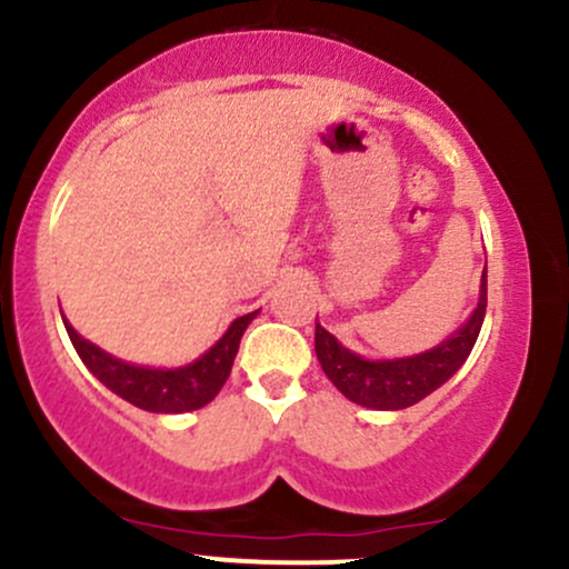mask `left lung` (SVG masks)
I'll return each instance as SVG.
<instances>
[{
	"label": "left lung",
	"instance_id": "obj_1",
	"mask_svg": "<svg viewBox=\"0 0 569 569\" xmlns=\"http://www.w3.org/2000/svg\"><path fill=\"white\" fill-rule=\"evenodd\" d=\"M488 308V269H482L480 302L466 325L436 349L403 360H365L338 343V338L316 325V357L327 379L357 406L379 411H398L420 403L426 395L439 390L447 379L466 362L480 335Z\"/></svg>",
	"mask_w": 569,
	"mask_h": 569
}]
</instances>
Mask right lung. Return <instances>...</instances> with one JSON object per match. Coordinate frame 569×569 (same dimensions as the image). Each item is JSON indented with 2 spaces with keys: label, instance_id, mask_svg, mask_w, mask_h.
I'll return each mask as SVG.
<instances>
[{
  "label": "right lung",
  "instance_id": "right-lung-1",
  "mask_svg": "<svg viewBox=\"0 0 569 569\" xmlns=\"http://www.w3.org/2000/svg\"><path fill=\"white\" fill-rule=\"evenodd\" d=\"M256 313H259V310L239 316V319L231 321V327L226 330L223 338H220L207 355H201L196 362L182 365V368L174 370L141 368V365L117 360V357L106 355L103 349H98L94 343L83 340L81 335L68 325V319L62 321L70 340H73L76 351H79L81 362L87 365L111 392H117L119 398L139 406L143 411H154V415H182V411L201 409V406H207L209 400L220 392V387L229 379L231 365H234L242 332L248 330V325L256 319Z\"/></svg>",
  "mask_w": 569,
  "mask_h": 569
}]
</instances>
